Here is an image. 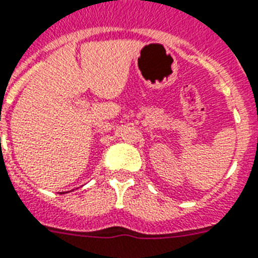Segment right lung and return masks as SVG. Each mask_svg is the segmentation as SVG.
Here are the masks:
<instances>
[{"label":"right lung","mask_w":258,"mask_h":258,"mask_svg":"<svg viewBox=\"0 0 258 258\" xmlns=\"http://www.w3.org/2000/svg\"><path fill=\"white\" fill-rule=\"evenodd\" d=\"M62 193H65V191H61V195H62Z\"/></svg>","instance_id":"right-lung-1"}]
</instances>
